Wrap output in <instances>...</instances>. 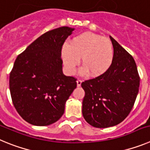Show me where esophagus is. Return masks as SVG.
Listing matches in <instances>:
<instances>
[{"instance_id":"1","label":"esophagus","mask_w":150,"mask_h":150,"mask_svg":"<svg viewBox=\"0 0 150 150\" xmlns=\"http://www.w3.org/2000/svg\"><path fill=\"white\" fill-rule=\"evenodd\" d=\"M76 83H77V86L79 87L81 86V83H82V80L81 79H77L76 80Z\"/></svg>"}]
</instances>
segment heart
Wrapping results in <instances>:
<instances>
[{
	"label": "heart",
	"instance_id": "obj_1",
	"mask_svg": "<svg viewBox=\"0 0 150 150\" xmlns=\"http://www.w3.org/2000/svg\"><path fill=\"white\" fill-rule=\"evenodd\" d=\"M113 47L109 39L93 33H83L74 38L71 44L62 46V57L64 64L70 74H74L82 58V75L90 73L92 76L105 74L113 60Z\"/></svg>",
	"mask_w": 150,
	"mask_h": 150
}]
</instances>
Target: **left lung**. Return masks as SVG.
Listing matches in <instances>:
<instances>
[{"label":"left lung","instance_id":"obj_1","mask_svg":"<svg viewBox=\"0 0 150 150\" xmlns=\"http://www.w3.org/2000/svg\"><path fill=\"white\" fill-rule=\"evenodd\" d=\"M113 46V60L101 76L81 83L85 91L82 112L91 126L105 128L120 124L128 116L140 86L134 59L110 36Z\"/></svg>","mask_w":150,"mask_h":150}]
</instances>
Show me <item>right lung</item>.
Masks as SVG:
<instances>
[{"label":"right lung","mask_w":150,"mask_h":150,"mask_svg":"<svg viewBox=\"0 0 150 150\" xmlns=\"http://www.w3.org/2000/svg\"><path fill=\"white\" fill-rule=\"evenodd\" d=\"M74 28L47 31L18 55L10 74L13 105L28 123L45 126L55 122L76 87V79L62 71V46Z\"/></svg>","instance_id":"obj_1"}]
</instances>
